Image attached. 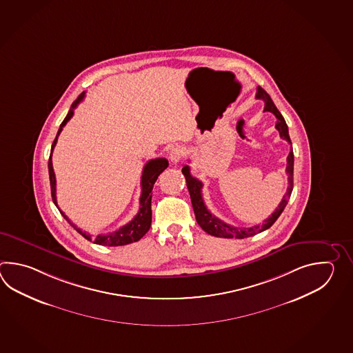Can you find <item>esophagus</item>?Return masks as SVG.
<instances>
[{
    "label": "esophagus",
    "mask_w": 353,
    "mask_h": 353,
    "mask_svg": "<svg viewBox=\"0 0 353 353\" xmlns=\"http://www.w3.org/2000/svg\"><path fill=\"white\" fill-rule=\"evenodd\" d=\"M184 157V149L181 146H175L170 150V160L173 164H178Z\"/></svg>",
    "instance_id": "1"
}]
</instances>
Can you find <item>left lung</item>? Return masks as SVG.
Masks as SVG:
<instances>
[{
	"mask_svg": "<svg viewBox=\"0 0 353 353\" xmlns=\"http://www.w3.org/2000/svg\"><path fill=\"white\" fill-rule=\"evenodd\" d=\"M256 98L257 99H263L265 102V108L263 111H269L275 114V117L278 119L275 128L280 134V137L286 140L288 143H292L290 141V136H289V131H288V125H286L284 117L281 116V113L279 112L276 105H274L272 99L270 96L261 88L257 87V92H256ZM288 165H286V174H288V181H289V187L286 189V193L281 202L278 205V208L274 210V213L271 214L270 217L266 218L263 221V225H252L250 228H240V227H234V225H227L223 221H221L219 218L213 216L210 210H207L204 201H203L202 188L203 184L201 180L196 179L194 176H192L190 174V168L185 165L181 169V173L184 174L185 180H187L188 190L190 194V199H192V205L194 210L195 219L198 222V225L202 227L203 231L212 234L214 237H222V239H246V237H251L255 236L257 233L263 232L265 230L270 228L271 225L275 223V221L278 219L279 216L283 213V210L288 204V201L292 195L293 192V174H294V152L290 150L289 155H288Z\"/></svg>",
	"mask_w": 353,
	"mask_h": 353,
	"instance_id": "left-lung-1",
	"label": "left lung"
}]
</instances>
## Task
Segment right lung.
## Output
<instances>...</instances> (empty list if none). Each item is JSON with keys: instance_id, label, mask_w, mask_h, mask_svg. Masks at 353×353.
I'll return each mask as SVG.
<instances>
[{"instance_id": "add662e5", "label": "right lung", "mask_w": 353, "mask_h": 353, "mask_svg": "<svg viewBox=\"0 0 353 353\" xmlns=\"http://www.w3.org/2000/svg\"><path fill=\"white\" fill-rule=\"evenodd\" d=\"M85 96V93L83 92L79 94V97L75 99L73 105L70 107L69 112H68L67 117L61 122L57 137L54 140L53 145H52V151H50V158H49V163H48V168H49V179H50V188H52V198L53 202L57 207H58V202H57V180H55V174H54L53 163H52V155H53L54 148L58 141V136L63 128L67 125L68 121L70 120L74 114V108L78 105L79 102H82L83 98ZM169 165L168 160L164 158L152 159L150 161L146 163V165L143 166V176H141V196H140V208L132 221H130L128 223L120 227L117 231L114 232H110L108 234H98L97 237L93 239V242L97 245H102V246H123V245H128L136 241L140 240L145 233L150 230L151 227V196H152V188L155 181L158 179L159 175L165 170L166 168ZM61 216L65 218L68 223L74 227L75 231L81 233L84 239L92 241V237L88 233L83 232L81 228H78L77 225H73V222L64 214V212L60 210L58 207Z\"/></svg>"}]
</instances>
